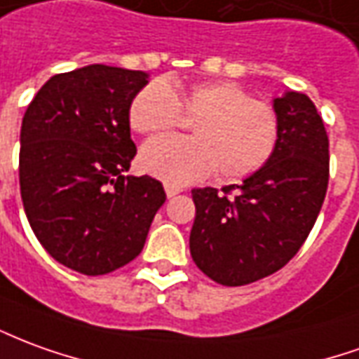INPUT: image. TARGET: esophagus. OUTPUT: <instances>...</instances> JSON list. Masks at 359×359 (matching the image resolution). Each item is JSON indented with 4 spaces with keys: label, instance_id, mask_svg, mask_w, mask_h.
Returning a JSON list of instances; mask_svg holds the SVG:
<instances>
[{
    "label": "esophagus",
    "instance_id": "obj_1",
    "mask_svg": "<svg viewBox=\"0 0 359 359\" xmlns=\"http://www.w3.org/2000/svg\"><path fill=\"white\" fill-rule=\"evenodd\" d=\"M180 190H182V188L177 187V184H171V182H165V192H167V196H169V198L177 196Z\"/></svg>",
    "mask_w": 359,
    "mask_h": 359
}]
</instances>
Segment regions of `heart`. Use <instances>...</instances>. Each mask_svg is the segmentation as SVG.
Masks as SVG:
<instances>
[{"label":"heart","instance_id":"1","mask_svg":"<svg viewBox=\"0 0 359 359\" xmlns=\"http://www.w3.org/2000/svg\"><path fill=\"white\" fill-rule=\"evenodd\" d=\"M196 120L194 137H157L144 145L140 165L169 182H192L219 171L239 180L260 171L274 155L280 118L266 101L252 99L237 81L214 79L172 87L154 79L130 104V126L140 134H163L182 120Z\"/></svg>","mask_w":359,"mask_h":359}]
</instances>
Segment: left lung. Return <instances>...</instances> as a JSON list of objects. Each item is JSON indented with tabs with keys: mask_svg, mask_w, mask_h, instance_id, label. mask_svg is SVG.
Instances as JSON below:
<instances>
[{
	"mask_svg": "<svg viewBox=\"0 0 359 359\" xmlns=\"http://www.w3.org/2000/svg\"><path fill=\"white\" fill-rule=\"evenodd\" d=\"M280 140L241 184L192 190L190 255L222 285H247L292 260L317 222L328 187V136L307 95L274 99Z\"/></svg>",
	"mask_w": 359,
	"mask_h": 359,
	"instance_id": "8db88e82",
	"label": "left lung"
}]
</instances>
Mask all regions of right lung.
Here are the masks:
<instances>
[{"label": "right lung", "instance_id": "right-lung-1", "mask_svg": "<svg viewBox=\"0 0 359 359\" xmlns=\"http://www.w3.org/2000/svg\"><path fill=\"white\" fill-rule=\"evenodd\" d=\"M145 85V72L93 64L50 77L22 116L27 219L50 257L85 276L134 260L167 200L159 180L124 175L137 151L130 104Z\"/></svg>", "mask_w": 359, "mask_h": 359}]
</instances>
